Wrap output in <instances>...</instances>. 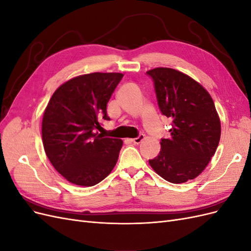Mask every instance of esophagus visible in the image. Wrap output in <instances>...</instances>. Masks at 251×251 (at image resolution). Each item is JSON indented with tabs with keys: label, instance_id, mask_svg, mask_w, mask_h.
I'll use <instances>...</instances> for the list:
<instances>
[{
	"label": "esophagus",
	"instance_id": "esophagus-1",
	"mask_svg": "<svg viewBox=\"0 0 251 251\" xmlns=\"http://www.w3.org/2000/svg\"><path fill=\"white\" fill-rule=\"evenodd\" d=\"M144 137H146V136H144L143 134H140V135H138L137 137L136 138H133V139H131V141L133 142V143H136V144H138V143H140L143 139H144Z\"/></svg>",
	"mask_w": 251,
	"mask_h": 251
}]
</instances>
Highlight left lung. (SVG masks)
<instances>
[{
    "mask_svg": "<svg viewBox=\"0 0 251 251\" xmlns=\"http://www.w3.org/2000/svg\"><path fill=\"white\" fill-rule=\"evenodd\" d=\"M147 74L153 79L159 110L172 119L171 136L161 138V151L149 163L164 180L183 183L199 176L216 153L221 124L214 100L180 71L155 68Z\"/></svg>",
    "mask_w": 251,
    "mask_h": 251,
    "instance_id": "obj_1",
    "label": "left lung"
}]
</instances>
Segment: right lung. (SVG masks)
I'll return each mask as SVG.
<instances>
[{"mask_svg": "<svg viewBox=\"0 0 251 251\" xmlns=\"http://www.w3.org/2000/svg\"><path fill=\"white\" fill-rule=\"evenodd\" d=\"M124 74L90 73L53 93L42 123L43 144L54 169L73 184L93 186L115 166L123 140L98 134L110 120L107 103Z\"/></svg>", "mask_w": 251, "mask_h": 251, "instance_id": "add662e5", "label": "right lung"}]
</instances>
